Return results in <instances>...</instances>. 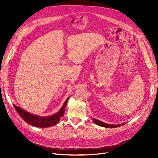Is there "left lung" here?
Returning a JSON list of instances; mask_svg holds the SVG:
<instances>
[{
	"mask_svg": "<svg viewBox=\"0 0 158 158\" xmlns=\"http://www.w3.org/2000/svg\"><path fill=\"white\" fill-rule=\"evenodd\" d=\"M93 122H94L95 124H96L97 125L102 126V127H107V128H115V127H118L122 125H124L126 123H123V124H106V123H104L103 122H101L100 120H98L94 118H92Z\"/></svg>",
	"mask_w": 158,
	"mask_h": 158,
	"instance_id": "left-lung-1",
	"label": "left lung"
}]
</instances>
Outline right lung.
<instances>
[{
    "mask_svg": "<svg viewBox=\"0 0 158 158\" xmlns=\"http://www.w3.org/2000/svg\"><path fill=\"white\" fill-rule=\"evenodd\" d=\"M68 100L69 98H68L65 102L64 103L63 106L59 110V111L54 114L48 116H40L38 115L31 114V113H28L24 109L17 106L15 104H14V106L17 110V113L19 114V116L23 119V120H25L27 124L38 127H49L55 126L60 121V118L62 117V116L64 114L65 107L66 106Z\"/></svg>",
    "mask_w": 158,
    "mask_h": 158,
    "instance_id": "right-lung-1",
    "label": "right lung"
}]
</instances>
